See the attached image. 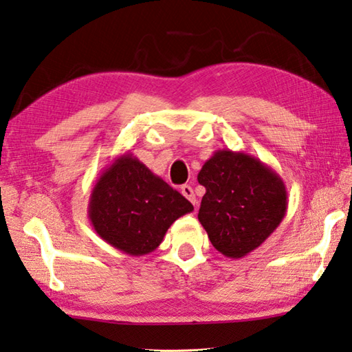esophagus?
<instances>
[{"label":"esophagus","mask_w":352,"mask_h":352,"mask_svg":"<svg viewBox=\"0 0 352 352\" xmlns=\"http://www.w3.org/2000/svg\"><path fill=\"white\" fill-rule=\"evenodd\" d=\"M181 193L188 199V201L193 204V205H197V199H196V196H195V191H193V188L190 187V185H182L181 187Z\"/></svg>","instance_id":"obj_1"}]
</instances>
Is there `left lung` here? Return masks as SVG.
<instances>
[{"mask_svg": "<svg viewBox=\"0 0 352 352\" xmlns=\"http://www.w3.org/2000/svg\"><path fill=\"white\" fill-rule=\"evenodd\" d=\"M205 187L197 219L223 256L241 258L267 241L287 214L282 177L243 151L217 150L202 165Z\"/></svg>", "mask_w": 352, "mask_h": 352, "instance_id": "obj_1", "label": "left lung"}]
</instances>
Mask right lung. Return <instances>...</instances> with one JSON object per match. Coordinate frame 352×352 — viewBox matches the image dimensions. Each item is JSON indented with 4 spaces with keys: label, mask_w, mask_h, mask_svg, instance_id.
I'll use <instances>...</instances> for the list:
<instances>
[{
    "label": "right lung",
    "mask_w": 352,
    "mask_h": 352,
    "mask_svg": "<svg viewBox=\"0 0 352 352\" xmlns=\"http://www.w3.org/2000/svg\"><path fill=\"white\" fill-rule=\"evenodd\" d=\"M193 210L131 153L118 156L102 171L89 201V219L98 236L135 257L155 251L170 225Z\"/></svg>",
    "instance_id": "obj_1"
}]
</instances>
